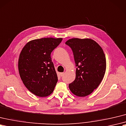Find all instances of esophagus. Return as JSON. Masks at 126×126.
Listing matches in <instances>:
<instances>
[{
	"instance_id": "esophagus-1",
	"label": "esophagus",
	"mask_w": 126,
	"mask_h": 126,
	"mask_svg": "<svg viewBox=\"0 0 126 126\" xmlns=\"http://www.w3.org/2000/svg\"><path fill=\"white\" fill-rule=\"evenodd\" d=\"M64 75V73H63V72H62V73H60V76L61 77H62V76H63V75Z\"/></svg>"
}]
</instances>
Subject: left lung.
<instances>
[{"label":"left lung","mask_w":126,"mask_h":126,"mask_svg":"<svg viewBox=\"0 0 126 126\" xmlns=\"http://www.w3.org/2000/svg\"><path fill=\"white\" fill-rule=\"evenodd\" d=\"M66 45L71 48L76 66V78L69 85L71 92L78 96H85L96 89L106 71V57L103 49L90 39H69Z\"/></svg>","instance_id":"1"}]
</instances>
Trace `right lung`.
<instances>
[{"label": "right lung", "mask_w": 126, "mask_h": 126, "mask_svg": "<svg viewBox=\"0 0 126 126\" xmlns=\"http://www.w3.org/2000/svg\"><path fill=\"white\" fill-rule=\"evenodd\" d=\"M62 38L47 37L28 42L20 52L18 69L27 89L36 96L51 94L58 81L51 53Z\"/></svg>", "instance_id": "1"}]
</instances>
